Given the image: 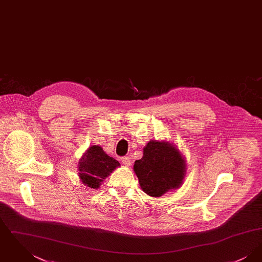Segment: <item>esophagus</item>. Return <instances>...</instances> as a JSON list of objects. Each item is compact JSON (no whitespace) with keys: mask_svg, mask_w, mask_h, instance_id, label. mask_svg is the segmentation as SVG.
Returning a JSON list of instances; mask_svg holds the SVG:
<instances>
[{"mask_svg":"<svg viewBox=\"0 0 262 262\" xmlns=\"http://www.w3.org/2000/svg\"><path fill=\"white\" fill-rule=\"evenodd\" d=\"M122 163H123L125 166L128 167V166L130 165V158H129V157H126V156L123 157V158H122Z\"/></svg>","mask_w":262,"mask_h":262,"instance_id":"1","label":"esophagus"}]
</instances>
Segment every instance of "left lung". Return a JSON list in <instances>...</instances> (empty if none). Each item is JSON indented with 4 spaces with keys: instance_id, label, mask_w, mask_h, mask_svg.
Instances as JSON below:
<instances>
[{
    "instance_id": "obj_1",
    "label": "left lung",
    "mask_w": 262,
    "mask_h": 262,
    "mask_svg": "<svg viewBox=\"0 0 262 262\" xmlns=\"http://www.w3.org/2000/svg\"><path fill=\"white\" fill-rule=\"evenodd\" d=\"M186 160L172 143L150 140L143 156L134 165L142 190L153 198L181 187L186 174Z\"/></svg>"
}]
</instances>
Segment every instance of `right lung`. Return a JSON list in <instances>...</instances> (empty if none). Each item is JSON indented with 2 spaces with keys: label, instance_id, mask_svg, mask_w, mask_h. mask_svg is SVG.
<instances>
[{
  "label": "right lung",
  "instance_id": "obj_1",
  "mask_svg": "<svg viewBox=\"0 0 262 262\" xmlns=\"http://www.w3.org/2000/svg\"><path fill=\"white\" fill-rule=\"evenodd\" d=\"M119 166L120 163L108 156L101 146L93 145L79 159L78 176L83 185L96 189Z\"/></svg>",
  "mask_w": 262,
  "mask_h": 262
}]
</instances>
